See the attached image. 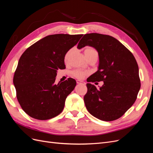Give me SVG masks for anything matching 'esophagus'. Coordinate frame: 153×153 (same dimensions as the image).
Instances as JSON below:
<instances>
[{
	"instance_id": "obj_1",
	"label": "esophagus",
	"mask_w": 153,
	"mask_h": 153,
	"mask_svg": "<svg viewBox=\"0 0 153 153\" xmlns=\"http://www.w3.org/2000/svg\"><path fill=\"white\" fill-rule=\"evenodd\" d=\"M76 83L78 84H82V85H85V82L84 81H82L80 80H77Z\"/></svg>"
}]
</instances>
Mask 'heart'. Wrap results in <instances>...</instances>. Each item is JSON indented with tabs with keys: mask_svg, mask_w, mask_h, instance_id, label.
I'll return each instance as SVG.
<instances>
[{
	"mask_svg": "<svg viewBox=\"0 0 153 153\" xmlns=\"http://www.w3.org/2000/svg\"><path fill=\"white\" fill-rule=\"evenodd\" d=\"M72 50H69L68 52L66 53V55H65V61H67L69 55H70L71 52ZM85 55H91V54H93V53H98V52H97V51L92 47H88L85 50ZM73 75L75 76V77L78 78H84L86 75H87V73L85 71H82V70H76L75 71H73Z\"/></svg>",
	"mask_w": 153,
	"mask_h": 153,
	"instance_id": "1",
	"label": "heart"
}]
</instances>
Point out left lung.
Here are the masks:
<instances>
[{
	"mask_svg": "<svg viewBox=\"0 0 153 153\" xmlns=\"http://www.w3.org/2000/svg\"><path fill=\"white\" fill-rule=\"evenodd\" d=\"M85 46L94 48L99 55L98 71L87 81H103L100 89L87 84V92L84 98L85 106L92 115L101 121H114L135 103L140 89L136 59L120 41L108 35L86 34L77 48Z\"/></svg>",
	"mask_w": 153,
	"mask_h": 153,
	"instance_id": "8db88e82",
	"label": "left lung"
}]
</instances>
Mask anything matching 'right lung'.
Segmentation results:
<instances>
[{
	"label": "right lung",
	"mask_w": 153,
	"mask_h": 153,
	"mask_svg": "<svg viewBox=\"0 0 153 153\" xmlns=\"http://www.w3.org/2000/svg\"><path fill=\"white\" fill-rule=\"evenodd\" d=\"M82 36L49 35L31 45L22 55L13 84L22 108L31 117L47 120L62 112L67 96L76 82L69 78L57 84L55 77L59 69L66 68L65 55Z\"/></svg>",
	"instance_id": "1"
}]
</instances>
